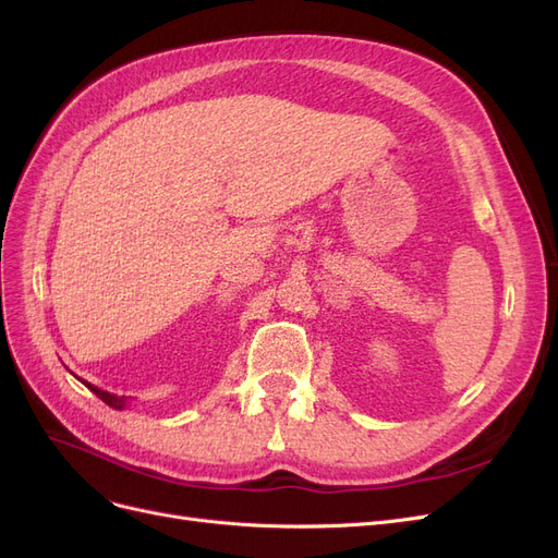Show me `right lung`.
<instances>
[{
	"instance_id": "right-lung-1",
	"label": "right lung",
	"mask_w": 558,
	"mask_h": 558,
	"mask_svg": "<svg viewBox=\"0 0 558 558\" xmlns=\"http://www.w3.org/2000/svg\"><path fill=\"white\" fill-rule=\"evenodd\" d=\"M81 381H83V379H81ZM83 384H86L99 400H105V402L109 404V408H113V410H123V408H125V402H128L125 396H113V393L102 391V388H97V386H93V384H88V381H83Z\"/></svg>"
}]
</instances>
